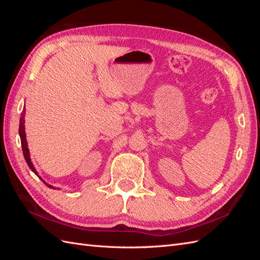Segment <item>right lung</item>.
<instances>
[{"label":"right lung","instance_id":"1","mask_svg":"<svg viewBox=\"0 0 260 260\" xmlns=\"http://www.w3.org/2000/svg\"><path fill=\"white\" fill-rule=\"evenodd\" d=\"M19 137H20V141H21V147H22V154H23V157H25L26 159V162L28 164L29 168L32 170L35 174L38 176V172L36 171L35 167L32 162H31V159H30V154H29V148H28V145H27V140H26V133H25V109H23L22 113H21V117H20V120H19ZM39 177V176H38ZM40 178V177H39ZM41 179V178H40ZM42 180V179H41ZM43 181V180H42ZM44 182V181H43ZM45 183V182H44ZM46 185H48L49 187L51 188H55L54 186L45 183Z\"/></svg>","mask_w":260,"mask_h":260}]
</instances>
